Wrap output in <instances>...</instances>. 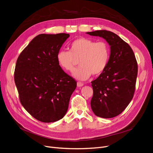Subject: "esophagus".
<instances>
[{"instance_id":"34e87169","label":"esophagus","mask_w":153,"mask_h":153,"mask_svg":"<svg viewBox=\"0 0 153 153\" xmlns=\"http://www.w3.org/2000/svg\"><path fill=\"white\" fill-rule=\"evenodd\" d=\"M77 87H82L83 85H84V84H83V83H82V82H77Z\"/></svg>"}]
</instances>
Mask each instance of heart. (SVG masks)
Masks as SVG:
<instances>
[{"label":"heart","instance_id":"heart-1","mask_svg":"<svg viewBox=\"0 0 153 153\" xmlns=\"http://www.w3.org/2000/svg\"><path fill=\"white\" fill-rule=\"evenodd\" d=\"M110 58V48L104 41L80 38L69 45V51L60 50L57 54L59 66L66 71H72L76 59H80L77 69L73 76L80 80H86L92 74L101 75L106 69Z\"/></svg>","mask_w":153,"mask_h":153}]
</instances>
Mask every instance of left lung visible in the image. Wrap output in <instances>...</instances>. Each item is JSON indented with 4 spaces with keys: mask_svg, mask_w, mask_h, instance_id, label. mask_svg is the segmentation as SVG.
<instances>
[{
    "mask_svg": "<svg viewBox=\"0 0 153 153\" xmlns=\"http://www.w3.org/2000/svg\"><path fill=\"white\" fill-rule=\"evenodd\" d=\"M87 33L104 38L110 46L106 69L91 82V107L96 116L114 118L127 107L134 96L138 72L135 55L130 46L112 32L103 30Z\"/></svg>",
    "mask_w": 153,
    "mask_h": 153,
    "instance_id": "1",
    "label": "left lung"
}]
</instances>
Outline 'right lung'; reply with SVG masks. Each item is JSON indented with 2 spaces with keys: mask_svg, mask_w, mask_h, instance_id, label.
Instances as JSON below:
<instances>
[{
  "mask_svg": "<svg viewBox=\"0 0 153 153\" xmlns=\"http://www.w3.org/2000/svg\"><path fill=\"white\" fill-rule=\"evenodd\" d=\"M68 37L67 33L38 35L16 61L14 77L20 102L41 122L62 119L76 88L77 82L63 71L57 60V54Z\"/></svg>",
  "mask_w": 153,
  "mask_h": 153,
  "instance_id": "add662e5",
  "label": "right lung"
}]
</instances>
